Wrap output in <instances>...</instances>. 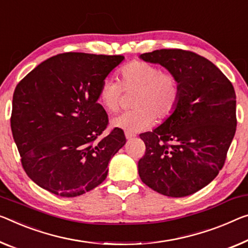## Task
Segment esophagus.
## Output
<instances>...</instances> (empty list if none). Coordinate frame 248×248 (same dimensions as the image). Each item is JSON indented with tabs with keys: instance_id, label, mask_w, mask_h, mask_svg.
Returning <instances> with one entry per match:
<instances>
[{
	"instance_id": "34e87169",
	"label": "esophagus",
	"mask_w": 248,
	"mask_h": 248,
	"mask_svg": "<svg viewBox=\"0 0 248 248\" xmlns=\"http://www.w3.org/2000/svg\"><path fill=\"white\" fill-rule=\"evenodd\" d=\"M125 137H126L127 140H131V139H134L135 134H133V133H129V132H125Z\"/></svg>"
}]
</instances>
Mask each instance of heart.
I'll return each mask as SVG.
<instances>
[{
    "mask_svg": "<svg viewBox=\"0 0 248 248\" xmlns=\"http://www.w3.org/2000/svg\"><path fill=\"white\" fill-rule=\"evenodd\" d=\"M120 84L112 78H105L98 89V101L108 112L120 108L123 89L135 92V109L120 114L112 120V126L136 133L150 127L154 119L166 120L174 113L180 101V84L170 73H163L157 66L135 61L121 70Z\"/></svg>",
    "mask_w": 248,
    "mask_h": 248,
    "instance_id": "obj_1",
    "label": "heart"
}]
</instances>
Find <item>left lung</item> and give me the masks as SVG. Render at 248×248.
I'll return each instance as SVG.
<instances>
[{
	"label": "left lung",
	"mask_w": 248,
	"mask_h": 248,
	"mask_svg": "<svg viewBox=\"0 0 248 248\" xmlns=\"http://www.w3.org/2000/svg\"><path fill=\"white\" fill-rule=\"evenodd\" d=\"M140 59L159 64L177 78L181 95L174 113L152 132L139 161L144 184L170 197H184L218 175L236 131L234 87L211 61L183 49H156Z\"/></svg>",
	"instance_id": "obj_1"
}]
</instances>
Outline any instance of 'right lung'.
<instances>
[{"label": "right lung", "mask_w": 248, "mask_h": 248, "mask_svg": "<svg viewBox=\"0 0 248 248\" xmlns=\"http://www.w3.org/2000/svg\"><path fill=\"white\" fill-rule=\"evenodd\" d=\"M121 55L64 53L42 62L15 87L11 129L23 169L55 195L75 197L96 187L126 143L108 126L98 89L123 62Z\"/></svg>", "instance_id": "right-lung-1"}]
</instances>
